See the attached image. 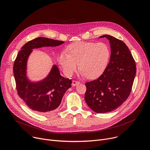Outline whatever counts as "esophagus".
Segmentation results:
<instances>
[{
	"mask_svg": "<svg viewBox=\"0 0 150 150\" xmlns=\"http://www.w3.org/2000/svg\"><path fill=\"white\" fill-rule=\"evenodd\" d=\"M79 81H72V86H75V85H78V84H79Z\"/></svg>",
	"mask_w": 150,
	"mask_h": 150,
	"instance_id": "1",
	"label": "esophagus"
}]
</instances>
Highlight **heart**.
I'll return each mask as SVG.
<instances>
[{"mask_svg": "<svg viewBox=\"0 0 150 150\" xmlns=\"http://www.w3.org/2000/svg\"><path fill=\"white\" fill-rule=\"evenodd\" d=\"M57 56V60L63 72L71 76L78 68L79 74L88 79L101 75L108 66L110 49L105 42L80 41L72 44Z\"/></svg>", "mask_w": 150, "mask_h": 150, "instance_id": "heart-1", "label": "heart"}]
</instances>
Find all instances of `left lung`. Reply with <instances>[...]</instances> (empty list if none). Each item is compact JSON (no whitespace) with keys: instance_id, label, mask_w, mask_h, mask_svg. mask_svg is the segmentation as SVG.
Wrapping results in <instances>:
<instances>
[{"instance_id":"obj_1","label":"left lung","mask_w":150,"mask_h":150,"mask_svg":"<svg viewBox=\"0 0 150 150\" xmlns=\"http://www.w3.org/2000/svg\"><path fill=\"white\" fill-rule=\"evenodd\" d=\"M109 40L110 62L97 79L85 83V100L90 108L98 113L112 112L129 97L136 74V64L124 42L110 35H103Z\"/></svg>"}]
</instances>
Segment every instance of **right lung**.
<instances>
[{"mask_svg": "<svg viewBox=\"0 0 150 150\" xmlns=\"http://www.w3.org/2000/svg\"><path fill=\"white\" fill-rule=\"evenodd\" d=\"M64 42L46 37L36 38L21 47L13 64V75L18 96L30 109L41 115L54 112L67 90L71 87L72 80L62 76L57 65H53L44 79L31 81L27 75L28 59L34 49L56 47Z\"/></svg>", "mask_w": 150, "mask_h": 150, "instance_id": "obj_1", "label": "right lung"}]
</instances>
